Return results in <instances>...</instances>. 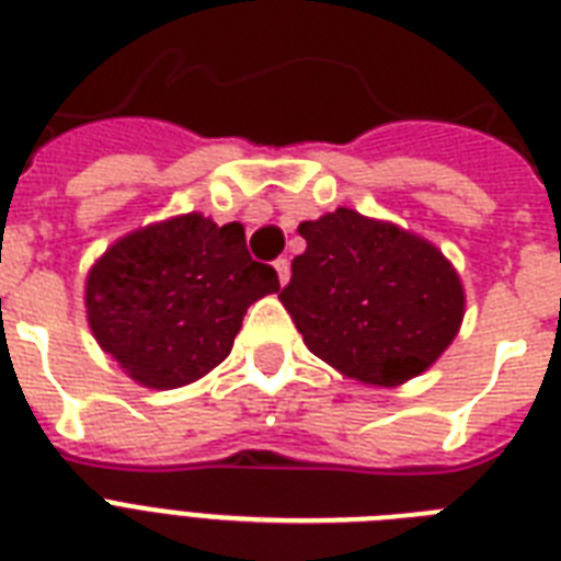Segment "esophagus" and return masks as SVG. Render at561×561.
<instances>
[{
	"mask_svg": "<svg viewBox=\"0 0 561 561\" xmlns=\"http://www.w3.org/2000/svg\"><path fill=\"white\" fill-rule=\"evenodd\" d=\"M273 267H276V273H279V282L285 285V282L290 279V262H288V259H276V262H273Z\"/></svg>",
	"mask_w": 561,
	"mask_h": 561,
	"instance_id": "1",
	"label": "esophagus"
}]
</instances>
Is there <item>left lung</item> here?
Here are the masks:
<instances>
[{"instance_id": "1", "label": "left lung", "mask_w": 561, "mask_h": 561, "mask_svg": "<svg viewBox=\"0 0 561 561\" xmlns=\"http://www.w3.org/2000/svg\"><path fill=\"white\" fill-rule=\"evenodd\" d=\"M306 253L279 290L317 358L373 387L425 373L460 332V276L431 241L355 209L302 220Z\"/></svg>"}]
</instances>
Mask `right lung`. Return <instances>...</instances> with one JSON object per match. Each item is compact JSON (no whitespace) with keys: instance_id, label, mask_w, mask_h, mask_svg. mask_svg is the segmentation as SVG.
Masks as SVG:
<instances>
[{"instance_id":"obj_1","label":"right lung","mask_w":561,"mask_h":561,"mask_svg":"<svg viewBox=\"0 0 561 561\" xmlns=\"http://www.w3.org/2000/svg\"><path fill=\"white\" fill-rule=\"evenodd\" d=\"M279 290L247 253L244 227L201 211L118 238L87 276L95 341L134 381L174 390L227 358L247 308Z\"/></svg>"}]
</instances>
